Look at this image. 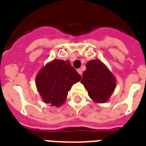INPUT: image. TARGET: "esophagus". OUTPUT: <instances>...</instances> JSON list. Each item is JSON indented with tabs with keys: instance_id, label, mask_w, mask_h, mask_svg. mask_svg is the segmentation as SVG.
I'll return each mask as SVG.
<instances>
[{
	"instance_id": "esophagus-1",
	"label": "esophagus",
	"mask_w": 146,
	"mask_h": 146,
	"mask_svg": "<svg viewBox=\"0 0 146 146\" xmlns=\"http://www.w3.org/2000/svg\"><path fill=\"white\" fill-rule=\"evenodd\" d=\"M77 72H78V73H79V74H80V75L82 76V70H81V69H78V70H77Z\"/></svg>"
}]
</instances>
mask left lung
Masks as SVG:
<instances>
[{
	"label": "left lung",
	"mask_w": 146,
	"mask_h": 146,
	"mask_svg": "<svg viewBox=\"0 0 146 146\" xmlns=\"http://www.w3.org/2000/svg\"><path fill=\"white\" fill-rule=\"evenodd\" d=\"M81 82L89 97L97 103L108 102L116 88L115 78L100 60L87 63Z\"/></svg>",
	"instance_id": "8db88e82"
}]
</instances>
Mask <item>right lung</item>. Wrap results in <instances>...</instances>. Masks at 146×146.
<instances>
[{"mask_svg": "<svg viewBox=\"0 0 146 146\" xmlns=\"http://www.w3.org/2000/svg\"><path fill=\"white\" fill-rule=\"evenodd\" d=\"M81 80V76L68 62L54 59L40 70L35 84L44 103L60 107L66 101L69 90Z\"/></svg>", "mask_w": 146, "mask_h": 146, "instance_id": "obj_1", "label": "right lung"}]
</instances>
